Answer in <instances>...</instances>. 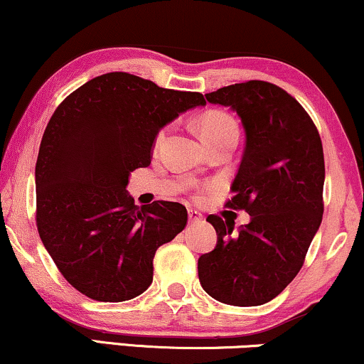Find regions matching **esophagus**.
Here are the masks:
<instances>
[{
	"label": "esophagus",
	"mask_w": 364,
	"mask_h": 364,
	"mask_svg": "<svg viewBox=\"0 0 364 364\" xmlns=\"http://www.w3.org/2000/svg\"><path fill=\"white\" fill-rule=\"evenodd\" d=\"M188 220H190V223H198L201 222V213H198L196 210H188Z\"/></svg>",
	"instance_id": "esophagus-1"
}]
</instances>
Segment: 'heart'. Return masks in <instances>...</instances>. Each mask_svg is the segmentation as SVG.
I'll return each instance as SVG.
<instances>
[{
    "label": "heart",
    "instance_id": "obj_1",
    "mask_svg": "<svg viewBox=\"0 0 364 364\" xmlns=\"http://www.w3.org/2000/svg\"><path fill=\"white\" fill-rule=\"evenodd\" d=\"M198 131H200V136L203 137L205 144L225 139V137H238L235 121L227 114L218 112V110H208L198 119ZM168 132L169 127L159 129V132L154 137V149H159L164 144Z\"/></svg>",
    "mask_w": 364,
    "mask_h": 364
}]
</instances>
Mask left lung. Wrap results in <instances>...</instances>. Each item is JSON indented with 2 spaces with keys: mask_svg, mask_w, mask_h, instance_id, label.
<instances>
[{
  "mask_svg": "<svg viewBox=\"0 0 364 364\" xmlns=\"http://www.w3.org/2000/svg\"><path fill=\"white\" fill-rule=\"evenodd\" d=\"M240 117L245 149L228 208L250 223L210 215L218 242L198 259L201 287L230 306H260L292 282L323 220L324 153L306 109L280 87L248 80L205 95Z\"/></svg>",
  "mask_w": 364,
  "mask_h": 364,
  "instance_id": "obj_1",
  "label": "left lung"
}]
</instances>
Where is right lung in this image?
Returning <instances> with one entry per match:
<instances>
[{"label":"right lung","instance_id":"1","mask_svg":"<svg viewBox=\"0 0 364 364\" xmlns=\"http://www.w3.org/2000/svg\"><path fill=\"white\" fill-rule=\"evenodd\" d=\"M206 104L126 72L73 90L47 124L35 168L36 228L60 274L100 302L134 299L153 282V259L186 227L174 201L134 205L129 174L151 164L159 129Z\"/></svg>","mask_w":364,"mask_h":364}]
</instances>
